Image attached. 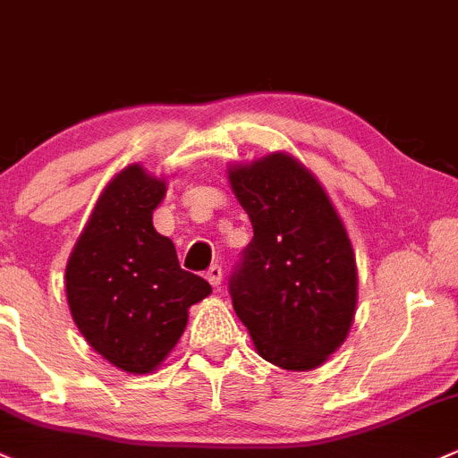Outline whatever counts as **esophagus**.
I'll return each mask as SVG.
<instances>
[{
    "label": "esophagus",
    "instance_id": "obj_1",
    "mask_svg": "<svg viewBox=\"0 0 458 458\" xmlns=\"http://www.w3.org/2000/svg\"><path fill=\"white\" fill-rule=\"evenodd\" d=\"M206 280H208V283L217 289V286L221 284V280H224V271H221L219 265H213V267L206 271Z\"/></svg>",
    "mask_w": 458,
    "mask_h": 458
}]
</instances>
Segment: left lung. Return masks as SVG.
I'll return each instance as SVG.
<instances>
[{"label":"left lung","mask_w":458,"mask_h":458,"mask_svg":"<svg viewBox=\"0 0 458 458\" xmlns=\"http://www.w3.org/2000/svg\"><path fill=\"white\" fill-rule=\"evenodd\" d=\"M228 180L254 228L230 276L234 313L265 360L319 368L356 313L359 276L344 221L318 178L284 152L234 165Z\"/></svg>","instance_id":"obj_1"}]
</instances>
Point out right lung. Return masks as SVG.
<instances>
[{
    "instance_id": "obj_1",
    "label": "right lung",
    "mask_w": 458,
    "mask_h": 458,
    "mask_svg": "<svg viewBox=\"0 0 458 458\" xmlns=\"http://www.w3.org/2000/svg\"><path fill=\"white\" fill-rule=\"evenodd\" d=\"M167 184L140 165L114 175L99 195L64 271L67 302L84 339L128 374H149L187 328L189 306L210 284L184 271L152 213Z\"/></svg>"
}]
</instances>
